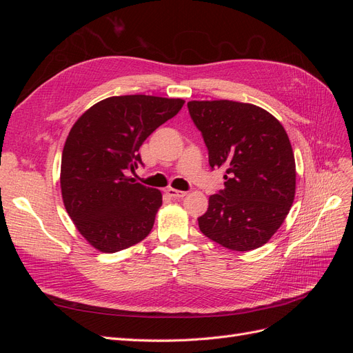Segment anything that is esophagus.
Masks as SVG:
<instances>
[{
    "mask_svg": "<svg viewBox=\"0 0 353 353\" xmlns=\"http://www.w3.org/2000/svg\"><path fill=\"white\" fill-rule=\"evenodd\" d=\"M166 194H168L169 197H172V199H183L187 193H185V191H179V190H175V188H172V187H169V188L166 190Z\"/></svg>",
    "mask_w": 353,
    "mask_h": 353,
    "instance_id": "obj_1",
    "label": "esophagus"
}]
</instances>
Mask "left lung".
<instances>
[{
  "instance_id": "8db88e82",
  "label": "left lung",
  "mask_w": 353,
  "mask_h": 353,
  "mask_svg": "<svg viewBox=\"0 0 353 353\" xmlns=\"http://www.w3.org/2000/svg\"><path fill=\"white\" fill-rule=\"evenodd\" d=\"M188 112L222 169L223 188L209 197L199 221L205 236L223 248L248 252L274 236L296 191L293 148L283 125L266 110L230 100L188 101Z\"/></svg>"
}]
</instances>
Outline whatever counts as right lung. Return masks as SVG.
<instances>
[{
    "label": "right lung",
    "mask_w": 353,
    "mask_h": 353,
    "mask_svg": "<svg viewBox=\"0 0 353 353\" xmlns=\"http://www.w3.org/2000/svg\"><path fill=\"white\" fill-rule=\"evenodd\" d=\"M183 105L154 95L109 97L72 126L61 154V197L92 248L114 253L150 234L162 193L128 174L143 165L138 150L145 138Z\"/></svg>",
    "instance_id": "add662e5"
}]
</instances>
